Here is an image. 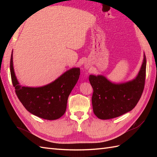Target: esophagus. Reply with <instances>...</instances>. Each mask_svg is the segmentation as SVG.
Segmentation results:
<instances>
[{"label": "esophagus", "mask_w": 157, "mask_h": 157, "mask_svg": "<svg viewBox=\"0 0 157 157\" xmlns=\"http://www.w3.org/2000/svg\"><path fill=\"white\" fill-rule=\"evenodd\" d=\"M84 67H85L86 68H88L89 67V64H88V63H85Z\"/></svg>", "instance_id": "34e87169"}]
</instances>
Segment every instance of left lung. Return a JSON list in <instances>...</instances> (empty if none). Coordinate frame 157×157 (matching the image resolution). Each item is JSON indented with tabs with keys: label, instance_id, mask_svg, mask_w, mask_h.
<instances>
[{
	"label": "left lung",
	"instance_id": "1",
	"mask_svg": "<svg viewBox=\"0 0 157 157\" xmlns=\"http://www.w3.org/2000/svg\"><path fill=\"white\" fill-rule=\"evenodd\" d=\"M146 59L138 75L132 81L114 84L103 75H90L89 81L93 88L92 103L95 115L101 119L117 117L134 109L144 88Z\"/></svg>",
	"mask_w": 157,
	"mask_h": 157
}]
</instances>
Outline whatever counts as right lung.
<instances>
[{"label":"right lung","mask_w":157,"mask_h":157,"mask_svg":"<svg viewBox=\"0 0 157 157\" xmlns=\"http://www.w3.org/2000/svg\"><path fill=\"white\" fill-rule=\"evenodd\" d=\"M10 71L15 93L23 106L32 114L47 120L57 119L64 115L69 96L80 75V69L72 68L42 87L22 86L19 84L13 69V51Z\"/></svg>","instance_id":"1"}]
</instances>
